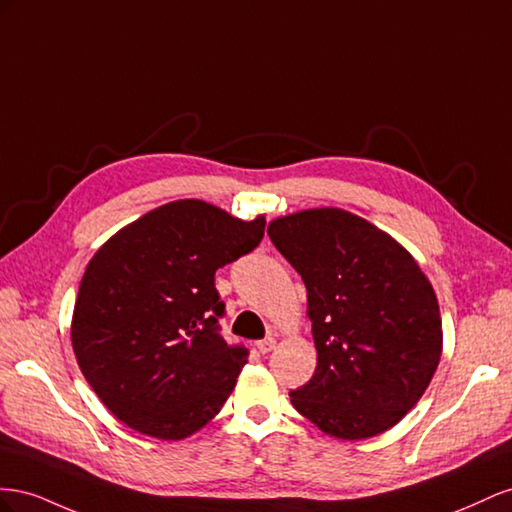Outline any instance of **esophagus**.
<instances>
[{"label":"esophagus","mask_w":512,"mask_h":512,"mask_svg":"<svg viewBox=\"0 0 512 512\" xmlns=\"http://www.w3.org/2000/svg\"><path fill=\"white\" fill-rule=\"evenodd\" d=\"M274 345H276L274 337H266V339H261V341H257V343H255V347L259 349V354H268V352H272Z\"/></svg>","instance_id":"obj_1"}]
</instances>
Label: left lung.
Returning a JSON list of instances; mask_svg holds the SVG:
<instances>
[{"label":"left lung","mask_w":512,"mask_h":512,"mask_svg":"<svg viewBox=\"0 0 512 512\" xmlns=\"http://www.w3.org/2000/svg\"><path fill=\"white\" fill-rule=\"evenodd\" d=\"M268 236L302 276L317 367L291 405L324 433L364 440L412 410L442 356L435 291L414 257L360 216L321 208Z\"/></svg>","instance_id":"8db88e82"}]
</instances>
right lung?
<instances>
[{
	"mask_svg": "<svg viewBox=\"0 0 512 512\" xmlns=\"http://www.w3.org/2000/svg\"><path fill=\"white\" fill-rule=\"evenodd\" d=\"M206 201L160 206L98 248L79 285L72 349L87 382L124 425L184 440L221 412L246 349L221 334L214 274L264 238Z\"/></svg>",
	"mask_w": 512,
	"mask_h": 512,
	"instance_id": "obj_1",
	"label": "right lung"
}]
</instances>
